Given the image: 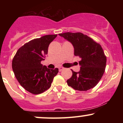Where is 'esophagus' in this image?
<instances>
[{
	"label": "esophagus",
	"instance_id": "1",
	"mask_svg": "<svg viewBox=\"0 0 123 123\" xmlns=\"http://www.w3.org/2000/svg\"><path fill=\"white\" fill-rule=\"evenodd\" d=\"M58 68H59V71H60V72L62 71V70L64 69V68H63V67H61V66H60V67H59Z\"/></svg>",
	"mask_w": 123,
	"mask_h": 123
}]
</instances>
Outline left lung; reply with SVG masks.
I'll list each match as a JSON object with an SVG mask.
<instances>
[{
	"instance_id": "obj_1",
	"label": "left lung",
	"mask_w": 123,
	"mask_h": 123,
	"mask_svg": "<svg viewBox=\"0 0 123 123\" xmlns=\"http://www.w3.org/2000/svg\"><path fill=\"white\" fill-rule=\"evenodd\" d=\"M72 44L74 54L81 59L79 72L72 71V76L66 81L68 85L75 90L87 91L94 88L105 72L106 57L102 47L91 37L80 32L60 33Z\"/></svg>"
}]
</instances>
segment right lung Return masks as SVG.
I'll list each match as a JSON object with an SVG mask.
<instances>
[{
  "mask_svg": "<svg viewBox=\"0 0 123 123\" xmlns=\"http://www.w3.org/2000/svg\"><path fill=\"white\" fill-rule=\"evenodd\" d=\"M57 35H45L29 41L18 49L12 59V68L17 80L22 87L33 94L48 90L58 69H51L41 61L47 54L49 44Z\"/></svg>",
  "mask_w": 123,
  "mask_h": 123,
  "instance_id": "right-lung-1",
  "label": "right lung"
}]
</instances>
